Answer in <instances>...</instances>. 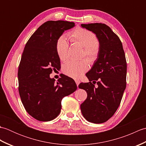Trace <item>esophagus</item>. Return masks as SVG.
Returning <instances> with one entry per match:
<instances>
[{"mask_svg": "<svg viewBox=\"0 0 146 146\" xmlns=\"http://www.w3.org/2000/svg\"><path fill=\"white\" fill-rule=\"evenodd\" d=\"M75 82H76V85H77V86H78V85L80 84V80H75Z\"/></svg>", "mask_w": 146, "mask_h": 146, "instance_id": "esophagus-1", "label": "esophagus"}]
</instances>
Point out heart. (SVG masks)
I'll return each instance as SVG.
<instances>
[{
  "label": "heart",
  "mask_w": 146,
  "mask_h": 146,
  "mask_svg": "<svg viewBox=\"0 0 146 146\" xmlns=\"http://www.w3.org/2000/svg\"><path fill=\"white\" fill-rule=\"evenodd\" d=\"M68 38L71 42L77 43L84 48L83 55L90 63H94L98 57L100 45L95 34L83 27H78L68 33ZM69 44L64 36L59 38L56 42V51L59 58L65 61L69 57ZM88 70V63L86 60H70L64 64L63 70L66 75L74 78H79Z\"/></svg>",
  "instance_id": "1"
}]
</instances>
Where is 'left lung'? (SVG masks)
<instances>
[{"label":"left lung","instance_id":"obj_1","mask_svg":"<svg viewBox=\"0 0 146 146\" xmlns=\"http://www.w3.org/2000/svg\"><path fill=\"white\" fill-rule=\"evenodd\" d=\"M81 26L95 34L100 51L91 70L86 74L90 82L81 83L78 86L87 93V98L80 108L86 120L101 123L115 113L126 88L125 52L119 38L106 24H82ZM96 82L97 87L94 86Z\"/></svg>","mask_w":146,"mask_h":146}]
</instances>
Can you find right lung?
Listing matches in <instances>:
<instances>
[{"label": "right lung", "mask_w": 146, "mask_h": 146, "mask_svg": "<svg viewBox=\"0 0 146 146\" xmlns=\"http://www.w3.org/2000/svg\"><path fill=\"white\" fill-rule=\"evenodd\" d=\"M73 22L49 21L39 27L27 42L18 69L19 92L27 112L47 122L60 114L61 102L77 89L75 81L63 75L55 83L49 75L60 66L56 42Z\"/></svg>", "instance_id": "obj_1"}]
</instances>
